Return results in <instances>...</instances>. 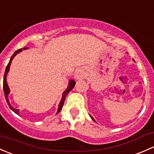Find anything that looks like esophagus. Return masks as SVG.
Listing matches in <instances>:
<instances>
[{
    "label": "esophagus",
    "mask_w": 154,
    "mask_h": 154,
    "mask_svg": "<svg viewBox=\"0 0 154 154\" xmlns=\"http://www.w3.org/2000/svg\"><path fill=\"white\" fill-rule=\"evenodd\" d=\"M83 77V73L81 70H77L75 74V78L76 79H80Z\"/></svg>",
    "instance_id": "34e87169"
}]
</instances>
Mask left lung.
<instances>
[{"mask_svg": "<svg viewBox=\"0 0 154 154\" xmlns=\"http://www.w3.org/2000/svg\"><path fill=\"white\" fill-rule=\"evenodd\" d=\"M91 119H93V120H94V122H95V120H94V118H93V117H92V116H91Z\"/></svg>", "mask_w": 154, "mask_h": 154, "instance_id": "1", "label": "left lung"}]
</instances>
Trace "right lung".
<instances>
[{"label":"right lung","mask_w":154,"mask_h":154,"mask_svg":"<svg viewBox=\"0 0 154 154\" xmlns=\"http://www.w3.org/2000/svg\"><path fill=\"white\" fill-rule=\"evenodd\" d=\"M27 48H28L27 47H25L24 48H20V49L17 50V51H16L15 52H14V54H12V56L11 57L10 60H9V63H8L7 66H6V70H5V73H4V82H3V88H4L5 98H6L8 106H9V108H11V110L14 111L15 114H17V115H19V110L16 109V108H13V107L11 106L10 103H9V99H8V95H9V92H10V90H9V86H8V84H7V82H6V74H7V73L9 72V68H10L11 63H12V60H13V58H14V57L17 55L18 53L21 52L23 50L27 49ZM75 83H76V82H75V81H74V80H70V81H69V85H68L67 88H66V90L63 93L62 99H61L60 102V103H59V106H58L59 107H58V110H57V114H58V113L60 112V111L62 109L63 106V104H64V101H65V100H66V95H67L69 93V91H71L73 89V88H74V85H75Z\"/></svg>","instance_id":"1"}]
</instances>
